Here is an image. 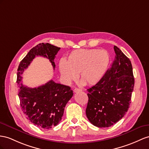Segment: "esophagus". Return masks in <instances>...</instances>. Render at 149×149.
Returning <instances> with one entry per match:
<instances>
[{"label": "esophagus", "mask_w": 149, "mask_h": 149, "mask_svg": "<svg viewBox=\"0 0 149 149\" xmlns=\"http://www.w3.org/2000/svg\"><path fill=\"white\" fill-rule=\"evenodd\" d=\"M80 91H82V89H79V88H75L74 90V93H77V92H80Z\"/></svg>", "instance_id": "34e87169"}]
</instances>
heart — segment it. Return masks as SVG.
<instances>
[{
    "mask_svg": "<svg viewBox=\"0 0 149 149\" xmlns=\"http://www.w3.org/2000/svg\"><path fill=\"white\" fill-rule=\"evenodd\" d=\"M110 60V54L104 49H76L68 55L66 63L60 62L59 71L67 83L75 81L79 74L82 84L94 86L103 78Z\"/></svg>",
    "mask_w": 149,
    "mask_h": 149,
    "instance_id": "obj_1",
    "label": "heart"
}]
</instances>
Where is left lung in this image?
<instances>
[{
  "instance_id": "left-lung-1",
  "label": "left lung",
  "mask_w": 149,
  "mask_h": 149,
  "mask_svg": "<svg viewBox=\"0 0 149 149\" xmlns=\"http://www.w3.org/2000/svg\"><path fill=\"white\" fill-rule=\"evenodd\" d=\"M111 67L97 84L88 89L86 116L100 128L115 124L127 112L131 103L135 79L130 60L116 46Z\"/></svg>"
}]
</instances>
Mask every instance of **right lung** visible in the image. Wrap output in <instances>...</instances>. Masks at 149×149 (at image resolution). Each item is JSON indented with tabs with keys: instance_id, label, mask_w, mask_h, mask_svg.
Here are the masks:
<instances>
[{
	"instance_id": "add662e5",
	"label": "right lung",
	"mask_w": 149,
	"mask_h": 149,
	"mask_svg": "<svg viewBox=\"0 0 149 149\" xmlns=\"http://www.w3.org/2000/svg\"><path fill=\"white\" fill-rule=\"evenodd\" d=\"M60 49L48 43L38 44L21 60L17 68L16 82L22 111L29 121L44 129L51 128L58 124L65 107L73 96V91L69 86L56 83L53 80L44 85L31 88L21 82V75L36 56L49 59L55 69L54 59Z\"/></svg>"
}]
</instances>
